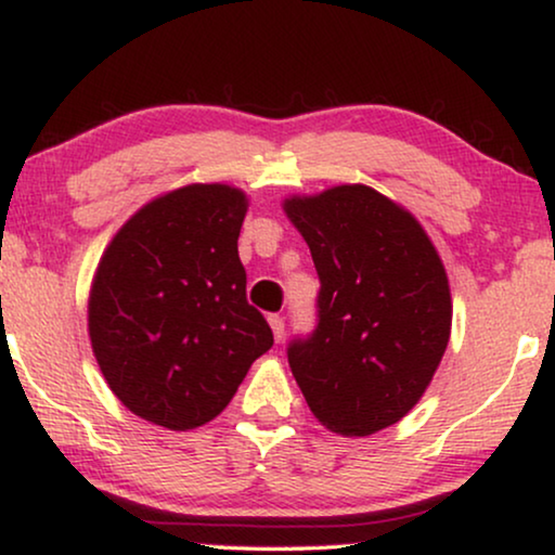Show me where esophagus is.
<instances>
[{
    "instance_id": "1",
    "label": "esophagus",
    "mask_w": 555,
    "mask_h": 555,
    "mask_svg": "<svg viewBox=\"0 0 555 555\" xmlns=\"http://www.w3.org/2000/svg\"><path fill=\"white\" fill-rule=\"evenodd\" d=\"M268 321H270L272 336H275V340L280 344V340H283V336H285V321H283V315H270Z\"/></svg>"
}]
</instances>
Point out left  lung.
Segmentation results:
<instances>
[{"instance_id":"8db88e82","label":"left lung","mask_w":555,"mask_h":555,"mask_svg":"<svg viewBox=\"0 0 555 555\" xmlns=\"http://www.w3.org/2000/svg\"><path fill=\"white\" fill-rule=\"evenodd\" d=\"M321 278L318 325L287 348L325 429L369 437L412 412L450 344L444 264L412 211L363 184L287 196Z\"/></svg>"}]
</instances>
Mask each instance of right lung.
Instances as JSON below:
<instances>
[{
  "mask_svg": "<svg viewBox=\"0 0 555 555\" xmlns=\"http://www.w3.org/2000/svg\"><path fill=\"white\" fill-rule=\"evenodd\" d=\"M247 207L237 186L189 184L143 204L105 247L88 298L90 344L111 391L141 420L202 427L270 351L237 253Z\"/></svg>",
  "mask_w": 555,
  "mask_h": 555,
  "instance_id": "add662e5",
  "label": "right lung"
}]
</instances>
